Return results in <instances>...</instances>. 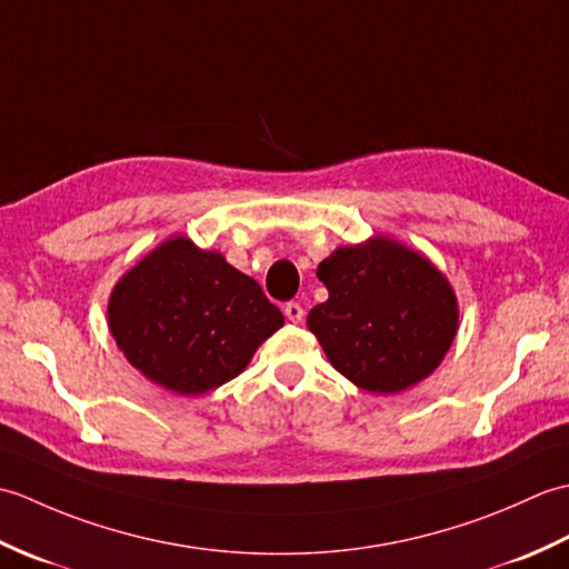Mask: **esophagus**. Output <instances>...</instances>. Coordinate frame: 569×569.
<instances>
[{
	"label": "esophagus",
	"instance_id": "1",
	"mask_svg": "<svg viewBox=\"0 0 569 569\" xmlns=\"http://www.w3.org/2000/svg\"><path fill=\"white\" fill-rule=\"evenodd\" d=\"M283 312H286V318L291 320V322H303V318H306V310H303V306H300V303H286Z\"/></svg>",
	"mask_w": 569,
	"mask_h": 569
}]
</instances>
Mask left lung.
<instances>
[{"label": "left lung", "instance_id": "1", "mask_svg": "<svg viewBox=\"0 0 569 569\" xmlns=\"http://www.w3.org/2000/svg\"><path fill=\"white\" fill-rule=\"evenodd\" d=\"M328 300L308 312L330 365L369 393H401L442 365L459 328L447 276L391 237L337 247L318 266Z\"/></svg>", "mask_w": 569, "mask_h": 569}]
</instances>
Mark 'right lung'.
Here are the masks:
<instances>
[{"mask_svg": "<svg viewBox=\"0 0 569 569\" xmlns=\"http://www.w3.org/2000/svg\"><path fill=\"white\" fill-rule=\"evenodd\" d=\"M117 347L151 383L202 396L247 369L283 312L220 251L176 234L119 278L107 303Z\"/></svg>", "mask_w": 569, "mask_h": 569, "instance_id": "obj_1", "label": "right lung"}]
</instances>
